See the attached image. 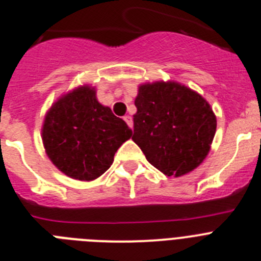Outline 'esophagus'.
I'll use <instances>...</instances> for the list:
<instances>
[{"instance_id": "1", "label": "esophagus", "mask_w": 261, "mask_h": 261, "mask_svg": "<svg viewBox=\"0 0 261 261\" xmlns=\"http://www.w3.org/2000/svg\"><path fill=\"white\" fill-rule=\"evenodd\" d=\"M123 119H125V122L127 123V125L130 126V127H133V125H134V123H133V117L128 116V114H127V116L123 117Z\"/></svg>"}]
</instances>
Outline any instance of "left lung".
Segmentation results:
<instances>
[{
    "label": "left lung",
    "instance_id": "8db88e82",
    "mask_svg": "<svg viewBox=\"0 0 261 261\" xmlns=\"http://www.w3.org/2000/svg\"><path fill=\"white\" fill-rule=\"evenodd\" d=\"M133 140L166 176L189 174L207 157L216 116L202 95L176 81L139 85Z\"/></svg>",
    "mask_w": 261,
    "mask_h": 261
}]
</instances>
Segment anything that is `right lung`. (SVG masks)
Listing matches in <instances>:
<instances>
[{
    "instance_id": "obj_1",
    "label": "right lung",
    "mask_w": 261,
    "mask_h": 261,
    "mask_svg": "<svg viewBox=\"0 0 261 261\" xmlns=\"http://www.w3.org/2000/svg\"><path fill=\"white\" fill-rule=\"evenodd\" d=\"M131 136L125 121L99 103L96 89L89 84L60 95L46 112L41 128L43 148L54 166L81 181L101 176Z\"/></svg>"
}]
</instances>
